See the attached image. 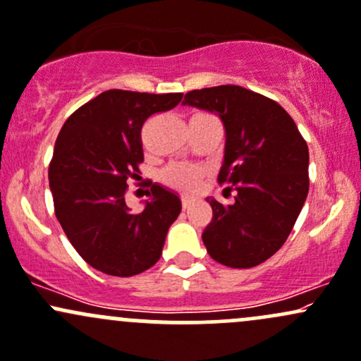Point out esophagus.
Listing matches in <instances>:
<instances>
[{"instance_id": "obj_1", "label": "esophagus", "mask_w": 361, "mask_h": 361, "mask_svg": "<svg viewBox=\"0 0 361 361\" xmlns=\"http://www.w3.org/2000/svg\"><path fill=\"white\" fill-rule=\"evenodd\" d=\"M182 208H184V210H185V208H189V207H191V197H188V196H182Z\"/></svg>"}]
</instances>
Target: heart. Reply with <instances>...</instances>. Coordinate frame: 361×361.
Returning a JSON list of instances; mask_svg holds the SVG:
<instances>
[{"mask_svg": "<svg viewBox=\"0 0 361 361\" xmlns=\"http://www.w3.org/2000/svg\"><path fill=\"white\" fill-rule=\"evenodd\" d=\"M200 117V115H197ZM204 170L196 165H184V164H173L165 166L160 172L158 179L166 188L173 189L179 192H195L200 184L203 182Z\"/></svg>", "mask_w": 361, "mask_h": 361, "instance_id": "heart-1", "label": "heart"}]
</instances>
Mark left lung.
<instances>
[{
    "mask_svg": "<svg viewBox=\"0 0 361 361\" xmlns=\"http://www.w3.org/2000/svg\"><path fill=\"white\" fill-rule=\"evenodd\" d=\"M184 104L215 111L226 127L219 182L238 195L234 204L210 201L203 243L215 262L251 269L277 253L308 195V146L274 99L241 86L189 91Z\"/></svg>",
    "mask_w": 361,
    "mask_h": 361,
    "instance_id": "obj_1",
    "label": "left lung"
}]
</instances>
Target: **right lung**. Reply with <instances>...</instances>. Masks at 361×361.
<instances>
[{
	"label": "right lung",
	"instance_id": "obj_1",
	"mask_svg": "<svg viewBox=\"0 0 361 361\" xmlns=\"http://www.w3.org/2000/svg\"><path fill=\"white\" fill-rule=\"evenodd\" d=\"M180 99L182 92L110 89L77 108L58 134L48 170L55 215L77 253L99 272L133 277L161 257L179 196L151 184L145 210L130 213L127 180L137 179L145 161V122Z\"/></svg>",
	"mask_w": 361,
	"mask_h": 361
}]
</instances>
